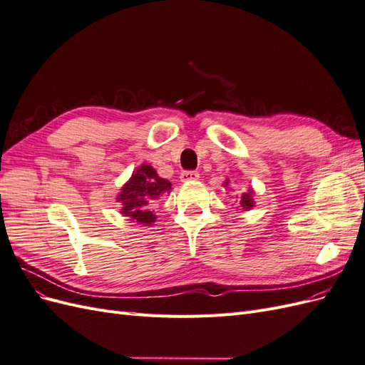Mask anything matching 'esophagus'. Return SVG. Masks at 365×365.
Here are the masks:
<instances>
[{
  "label": "esophagus",
  "instance_id": "esophagus-1",
  "mask_svg": "<svg viewBox=\"0 0 365 365\" xmlns=\"http://www.w3.org/2000/svg\"><path fill=\"white\" fill-rule=\"evenodd\" d=\"M180 178H181L182 182H192V181H196L197 178H200V173L195 172V170H187V172L181 173Z\"/></svg>",
  "mask_w": 365,
  "mask_h": 365
}]
</instances>
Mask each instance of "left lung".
Wrapping results in <instances>:
<instances>
[{
    "label": "left lung",
    "mask_w": 365,
    "mask_h": 365,
    "mask_svg": "<svg viewBox=\"0 0 365 365\" xmlns=\"http://www.w3.org/2000/svg\"><path fill=\"white\" fill-rule=\"evenodd\" d=\"M225 187L227 193H230L233 190V187H230V178L225 180V182L222 184ZM254 196H256V192L252 190V187H248V190L242 193L240 196L236 197V210H240V212H248L254 205H256V201H254ZM233 197V196H231Z\"/></svg>",
    "instance_id": "obj_1"
}]
</instances>
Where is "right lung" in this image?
<instances>
[{"label": "right lung", "mask_w": 365, "mask_h": 365, "mask_svg": "<svg viewBox=\"0 0 365 365\" xmlns=\"http://www.w3.org/2000/svg\"><path fill=\"white\" fill-rule=\"evenodd\" d=\"M172 192V182L164 180L157 173L150 164L143 163L132 172L130 178L123 184L117 195V202H120V213L134 220L137 224L152 225L157 220L152 207L157 204L160 197Z\"/></svg>", "instance_id": "1"}]
</instances>
